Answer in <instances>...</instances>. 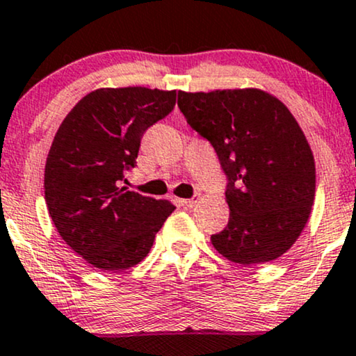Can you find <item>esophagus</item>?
Returning a JSON list of instances; mask_svg holds the SVG:
<instances>
[{
	"label": "esophagus",
	"mask_w": 356,
	"mask_h": 356,
	"mask_svg": "<svg viewBox=\"0 0 356 356\" xmlns=\"http://www.w3.org/2000/svg\"><path fill=\"white\" fill-rule=\"evenodd\" d=\"M199 200H200V195L199 194H194V195H192L191 197V199H182V200H179V204H181V205H184V207H194V205L197 204V202H199Z\"/></svg>",
	"instance_id": "34e87169"
}]
</instances>
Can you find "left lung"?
I'll return each instance as SVG.
<instances>
[{"instance_id":"obj_1","label":"left lung","mask_w":356,"mask_h":356,"mask_svg":"<svg viewBox=\"0 0 356 356\" xmlns=\"http://www.w3.org/2000/svg\"><path fill=\"white\" fill-rule=\"evenodd\" d=\"M177 106L227 177L229 224L211 235L212 245L243 265L284 255L315 199L314 154L292 113L260 89L179 91Z\"/></svg>"}]
</instances>
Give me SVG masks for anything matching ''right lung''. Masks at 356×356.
Wrapping results in <instances>:
<instances>
[{
  "label": "right lung",
  "mask_w": 356,
  "mask_h": 356,
  "mask_svg": "<svg viewBox=\"0 0 356 356\" xmlns=\"http://www.w3.org/2000/svg\"><path fill=\"white\" fill-rule=\"evenodd\" d=\"M175 91L97 89L66 115L44 169V199L63 241L101 270L134 267L151 250L174 205L121 186L140 139L172 113Z\"/></svg>",
  "instance_id": "obj_1"
}]
</instances>
